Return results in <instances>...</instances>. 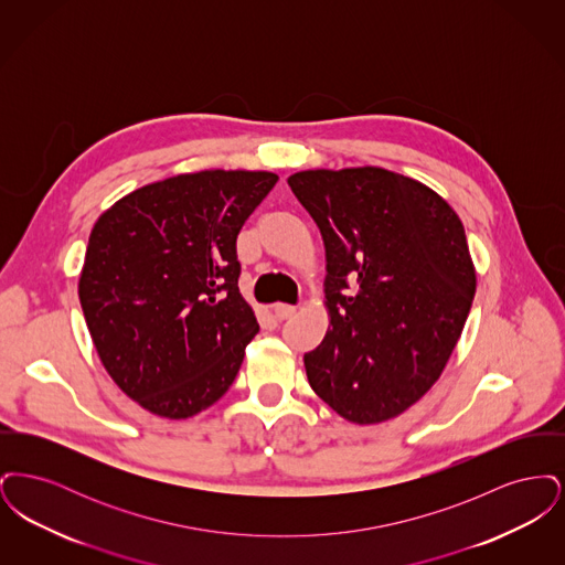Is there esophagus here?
Instances as JSON below:
<instances>
[{"mask_svg":"<svg viewBox=\"0 0 565 565\" xmlns=\"http://www.w3.org/2000/svg\"><path fill=\"white\" fill-rule=\"evenodd\" d=\"M273 311H275V318L277 320H288V318H292L296 313V307L292 305H284V302H277L275 307H273Z\"/></svg>","mask_w":565,"mask_h":565,"instance_id":"obj_1","label":"esophagus"}]
</instances>
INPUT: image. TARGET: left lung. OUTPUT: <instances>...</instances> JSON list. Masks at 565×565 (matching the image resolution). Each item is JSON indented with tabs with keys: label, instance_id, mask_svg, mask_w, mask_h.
Wrapping results in <instances>:
<instances>
[{
	"label": "left lung",
	"instance_id": "obj_1",
	"mask_svg": "<svg viewBox=\"0 0 565 565\" xmlns=\"http://www.w3.org/2000/svg\"><path fill=\"white\" fill-rule=\"evenodd\" d=\"M326 247L330 326L305 353L313 392L351 424L398 417L445 371L477 290L463 224L426 184L381 167L288 178Z\"/></svg>",
	"mask_w": 565,
	"mask_h": 565
}]
</instances>
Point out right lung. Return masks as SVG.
<instances>
[{"label":"right lung","instance_id":"obj_1","mask_svg":"<svg viewBox=\"0 0 565 565\" xmlns=\"http://www.w3.org/2000/svg\"><path fill=\"white\" fill-rule=\"evenodd\" d=\"M277 180L182 173L95 222L78 281L84 320L108 375L146 411L186 419L233 385L258 332L237 286V235Z\"/></svg>","mask_w":565,"mask_h":565}]
</instances>
